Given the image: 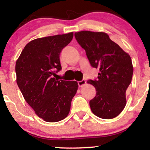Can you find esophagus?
<instances>
[{"instance_id": "esophagus-1", "label": "esophagus", "mask_w": 150, "mask_h": 150, "mask_svg": "<svg viewBox=\"0 0 150 150\" xmlns=\"http://www.w3.org/2000/svg\"><path fill=\"white\" fill-rule=\"evenodd\" d=\"M77 84H78L79 87H82V86H84L86 84V80H82L81 81H78V82H77Z\"/></svg>"}]
</instances>
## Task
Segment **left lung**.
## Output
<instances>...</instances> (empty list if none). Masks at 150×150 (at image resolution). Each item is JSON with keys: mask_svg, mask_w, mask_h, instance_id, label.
<instances>
[{"mask_svg": "<svg viewBox=\"0 0 150 150\" xmlns=\"http://www.w3.org/2000/svg\"><path fill=\"white\" fill-rule=\"evenodd\" d=\"M75 37L85 50L91 66L99 70L97 79L87 81L97 92L89 101L91 110L101 118H115L126 104L125 93L133 73L130 56L104 32L81 31Z\"/></svg>", "mask_w": 150, "mask_h": 150, "instance_id": "8db88e82", "label": "left lung"}]
</instances>
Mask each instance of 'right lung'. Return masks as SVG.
Returning a JSON list of instances; mask_svg holds the SVG:
<instances>
[{
    "mask_svg": "<svg viewBox=\"0 0 150 150\" xmlns=\"http://www.w3.org/2000/svg\"><path fill=\"white\" fill-rule=\"evenodd\" d=\"M73 32L39 38L29 42L15 65L17 84L25 101L46 122L66 118L78 85L53 76L61 70L60 54Z\"/></svg>",
    "mask_w": 150,
    "mask_h": 150,
    "instance_id": "1",
    "label": "right lung"
}]
</instances>
